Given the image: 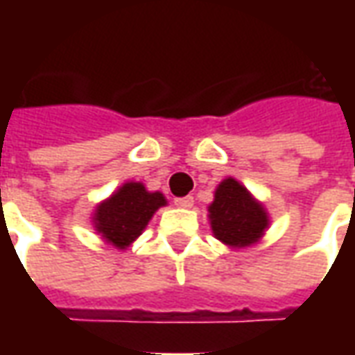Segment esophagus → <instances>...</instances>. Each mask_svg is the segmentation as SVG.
<instances>
[{"instance_id": "esophagus-1", "label": "esophagus", "mask_w": 355, "mask_h": 355, "mask_svg": "<svg viewBox=\"0 0 355 355\" xmlns=\"http://www.w3.org/2000/svg\"><path fill=\"white\" fill-rule=\"evenodd\" d=\"M175 205L180 209H190L193 205V198L192 196H186V198H177V200H175Z\"/></svg>"}]
</instances>
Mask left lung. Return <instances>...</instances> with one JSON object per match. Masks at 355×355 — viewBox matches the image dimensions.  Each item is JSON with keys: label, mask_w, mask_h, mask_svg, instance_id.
<instances>
[{"label": "left lung", "mask_w": 355, "mask_h": 355, "mask_svg": "<svg viewBox=\"0 0 355 355\" xmlns=\"http://www.w3.org/2000/svg\"><path fill=\"white\" fill-rule=\"evenodd\" d=\"M207 213L213 236L230 249H245L259 243L270 228L264 203L234 177L224 178L216 186Z\"/></svg>", "instance_id": "1"}]
</instances>
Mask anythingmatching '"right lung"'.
I'll return each mask as SVG.
<instances>
[{
  "label": "right lung",
  "instance_id": "right-lung-1",
  "mask_svg": "<svg viewBox=\"0 0 355 355\" xmlns=\"http://www.w3.org/2000/svg\"><path fill=\"white\" fill-rule=\"evenodd\" d=\"M165 205L167 200L162 192H150L142 182L127 180L110 198L96 203L91 223L108 245L127 251L146 230L155 211Z\"/></svg>",
  "mask_w": 355,
  "mask_h": 355
}]
</instances>
